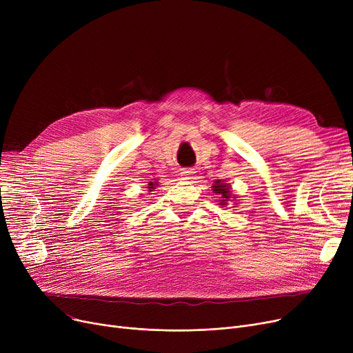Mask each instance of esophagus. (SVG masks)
<instances>
[{
    "label": "esophagus",
    "instance_id": "1",
    "mask_svg": "<svg viewBox=\"0 0 353 353\" xmlns=\"http://www.w3.org/2000/svg\"><path fill=\"white\" fill-rule=\"evenodd\" d=\"M193 169H181L180 170V176L183 177V179H192V176H193Z\"/></svg>",
    "mask_w": 353,
    "mask_h": 353
}]
</instances>
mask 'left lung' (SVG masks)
Returning a JSON list of instances; mask_svg holds the SVG:
<instances>
[{
  "mask_svg": "<svg viewBox=\"0 0 353 353\" xmlns=\"http://www.w3.org/2000/svg\"><path fill=\"white\" fill-rule=\"evenodd\" d=\"M212 190L220 197L219 205H220L221 208L228 206L229 201H234V205H236L237 196L233 194V190H232V188H230V184L226 183L225 180H216L214 184L212 186Z\"/></svg>",
  "mask_w": 353,
  "mask_h": 353,
  "instance_id": "1",
  "label": "left lung"
}]
</instances>
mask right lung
Masks as SVG:
<instances>
[{"instance_id":"right-lung-1","label":"right lung","mask_w":353,"mask_h":353,"mask_svg":"<svg viewBox=\"0 0 353 353\" xmlns=\"http://www.w3.org/2000/svg\"><path fill=\"white\" fill-rule=\"evenodd\" d=\"M156 188H159V179L153 180V181H148V184H147L148 192H153Z\"/></svg>"}]
</instances>
